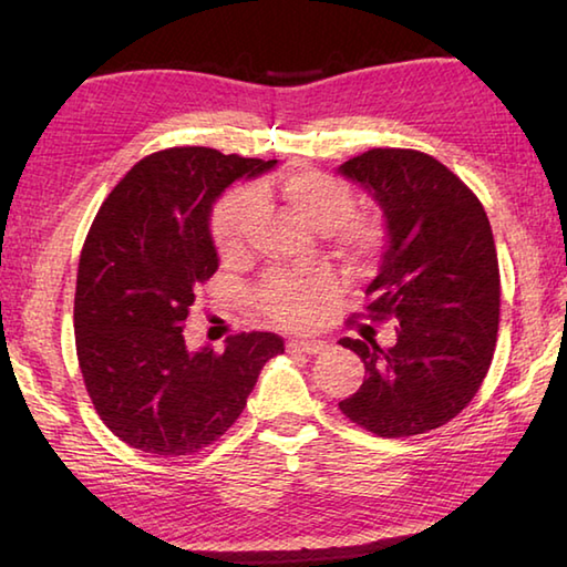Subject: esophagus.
I'll return each instance as SVG.
<instances>
[{"label": "esophagus", "mask_w": 567, "mask_h": 567, "mask_svg": "<svg viewBox=\"0 0 567 567\" xmlns=\"http://www.w3.org/2000/svg\"><path fill=\"white\" fill-rule=\"evenodd\" d=\"M287 348L297 350V352H305V354H320L328 350V344L320 342V340H292L287 342Z\"/></svg>", "instance_id": "esophagus-1"}]
</instances>
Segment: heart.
Segmentation results:
<instances>
[{
    "instance_id": "obj_1",
    "label": "heart",
    "mask_w": 567,
    "mask_h": 567,
    "mask_svg": "<svg viewBox=\"0 0 567 567\" xmlns=\"http://www.w3.org/2000/svg\"><path fill=\"white\" fill-rule=\"evenodd\" d=\"M282 203L315 229L328 235L334 249L350 262H364L382 245V227L375 217L350 213L352 192L342 179L324 175L320 169H290L277 182ZM262 189H237L217 205L213 215L215 245L225 257H235L245 249L260 213ZM328 275L287 277L270 275L255 292L257 305L285 324L305 322L312 302L332 292Z\"/></svg>"
}]
</instances>
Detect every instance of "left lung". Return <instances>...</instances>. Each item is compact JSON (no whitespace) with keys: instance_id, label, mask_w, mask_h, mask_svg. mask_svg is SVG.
<instances>
[{"instance_id":"left-lung-1","label":"left lung","mask_w":567,"mask_h":567,"mask_svg":"<svg viewBox=\"0 0 567 567\" xmlns=\"http://www.w3.org/2000/svg\"><path fill=\"white\" fill-rule=\"evenodd\" d=\"M338 175L375 199L388 243L368 285L370 320L398 340H342L368 378L340 402L360 427L410 437L453 420L483 385L501 320V272L480 199L443 162L415 150H370Z\"/></svg>"}]
</instances>
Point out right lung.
I'll return each mask as SVG.
<instances>
[{"mask_svg": "<svg viewBox=\"0 0 567 567\" xmlns=\"http://www.w3.org/2000/svg\"><path fill=\"white\" fill-rule=\"evenodd\" d=\"M277 159L172 147L140 159L104 199L80 255L76 360L104 425L142 453L177 457L213 445L243 415L275 332H243L225 350H189L197 287L217 272L213 207L237 179Z\"/></svg>", "mask_w": 567, "mask_h": 567, "instance_id": "right-lung-1", "label": "right lung"}]
</instances>
